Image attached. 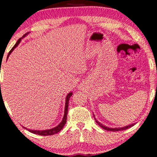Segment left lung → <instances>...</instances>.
<instances>
[{
	"mask_svg": "<svg viewBox=\"0 0 157 157\" xmlns=\"http://www.w3.org/2000/svg\"><path fill=\"white\" fill-rule=\"evenodd\" d=\"M94 119L96 120V123L98 124V126H100L101 127L104 128V130H106V131H110V132H118V131L126 130V129H127V128H129L132 127V126H133L134 125V124H131V125H128V126H124V127L113 128H109V127H107V126H104V125H102V124H101L100 122L97 121V120H96V118H95V116H94Z\"/></svg>",
	"mask_w": 157,
	"mask_h": 157,
	"instance_id": "8db88e82",
	"label": "left lung"
}]
</instances>
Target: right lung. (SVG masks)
Segmentation results:
<instances>
[{
  "mask_svg": "<svg viewBox=\"0 0 157 157\" xmlns=\"http://www.w3.org/2000/svg\"><path fill=\"white\" fill-rule=\"evenodd\" d=\"M26 34L28 33H25L24 36H23V37H24L25 36H26ZM21 38H19L18 40V41L16 42V44L14 45V46L13 47L11 50L9 51V53H8V57L7 59L9 56V55L11 53V52L13 51L14 50L15 48H16L17 46H18V45L19 44V43L21 42ZM72 92H71L68 94L67 96H66V106H65V111H64V116H63V120H62L61 123H60L59 125L57 126H56V127L53 128H51V129H47V130H42V131H38V130H31V129H28L29 131L30 132L33 133V134H38V135H40V136H48V135H53L55 134H57V133H59L60 131H61L62 128H63L64 125L66 124V119H67V114H68V101H69V98L71 96H72ZM25 128V127H24Z\"/></svg>",
  "mask_w": 157,
  "mask_h": 157,
  "instance_id": "add662e5",
  "label": "right lung"
}]
</instances>
